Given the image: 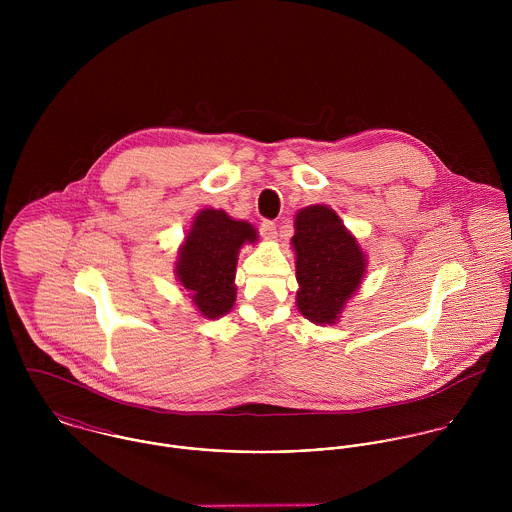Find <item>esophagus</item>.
Segmentation results:
<instances>
[{
  "label": "esophagus",
  "instance_id": "obj_1",
  "mask_svg": "<svg viewBox=\"0 0 512 512\" xmlns=\"http://www.w3.org/2000/svg\"><path fill=\"white\" fill-rule=\"evenodd\" d=\"M260 232H262V236L266 240H276V236H278V228H276V224L272 220H264L262 226H260Z\"/></svg>",
  "mask_w": 512,
  "mask_h": 512
}]
</instances>
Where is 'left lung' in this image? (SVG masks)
<instances>
[{"instance_id": "8db88e82", "label": "left lung", "mask_w": 512, "mask_h": 512, "mask_svg": "<svg viewBox=\"0 0 512 512\" xmlns=\"http://www.w3.org/2000/svg\"><path fill=\"white\" fill-rule=\"evenodd\" d=\"M295 305L315 325H337L365 280L368 256L357 236L327 205L299 209L293 220Z\"/></svg>"}]
</instances>
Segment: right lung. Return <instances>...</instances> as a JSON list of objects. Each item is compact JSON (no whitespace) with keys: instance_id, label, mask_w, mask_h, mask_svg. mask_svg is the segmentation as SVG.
I'll return each mask as SVG.
<instances>
[{"instance_id":"obj_1","label":"right lung","mask_w":512,"mask_h":512,"mask_svg":"<svg viewBox=\"0 0 512 512\" xmlns=\"http://www.w3.org/2000/svg\"><path fill=\"white\" fill-rule=\"evenodd\" d=\"M258 242L248 220L232 219L220 209L199 211L175 260V278L205 319L226 315L236 301V264L246 244Z\"/></svg>"}]
</instances>
